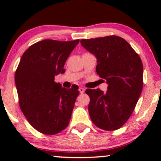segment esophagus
Wrapping results in <instances>:
<instances>
[{"label":"esophagus","instance_id":"obj_1","mask_svg":"<svg viewBox=\"0 0 161 161\" xmlns=\"http://www.w3.org/2000/svg\"><path fill=\"white\" fill-rule=\"evenodd\" d=\"M79 92H80L81 94L84 93V92H85V88H82V87H79Z\"/></svg>","mask_w":161,"mask_h":161}]
</instances>
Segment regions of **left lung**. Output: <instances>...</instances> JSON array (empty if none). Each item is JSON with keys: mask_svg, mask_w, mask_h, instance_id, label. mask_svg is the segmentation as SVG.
Returning <instances> with one entry per match:
<instances>
[{"mask_svg": "<svg viewBox=\"0 0 161 161\" xmlns=\"http://www.w3.org/2000/svg\"><path fill=\"white\" fill-rule=\"evenodd\" d=\"M81 45L97 59L96 72L107 80L108 91L87 89L88 113L96 126L116 130L128 120L141 95L143 66L130 45L119 36L82 39Z\"/></svg>", "mask_w": 161, "mask_h": 161, "instance_id": "1", "label": "left lung"}]
</instances>
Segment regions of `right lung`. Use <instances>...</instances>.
I'll use <instances>...</instances> for the list:
<instances>
[{"label":"right lung","mask_w":161,"mask_h":161,"mask_svg":"<svg viewBox=\"0 0 161 161\" xmlns=\"http://www.w3.org/2000/svg\"><path fill=\"white\" fill-rule=\"evenodd\" d=\"M79 42L41 41L20 59L15 73L20 109L32 126L43 134L58 133L69 123L79 87L62 88L54 77L65 73L64 64Z\"/></svg>","instance_id":"right-lung-1"}]
</instances>
